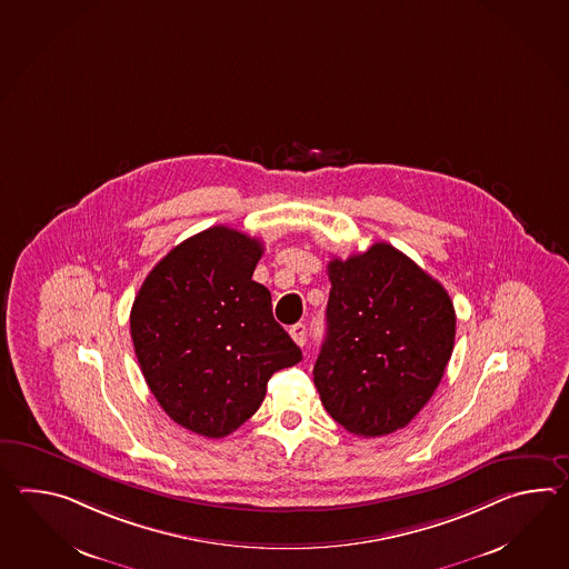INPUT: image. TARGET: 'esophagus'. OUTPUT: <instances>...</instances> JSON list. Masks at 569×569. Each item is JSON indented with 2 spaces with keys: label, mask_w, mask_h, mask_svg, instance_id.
I'll return each mask as SVG.
<instances>
[{
  "label": "esophagus",
  "mask_w": 569,
  "mask_h": 569,
  "mask_svg": "<svg viewBox=\"0 0 569 569\" xmlns=\"http://www.w3.org/2000/svg\"><path fill=\"white\" fill-rule=\"evenodd\" d=\"M290 337L293 339V342L296 345H300V347H303V342H306V325H302V322H298V325H293L290 329Z\"/></svg>",
  "instance_id": "esophagus-1"
}]
</instances>
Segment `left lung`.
I'll use <instances>...</instances> for the list:
<instances>
[{"label": "left lung", "mask_w": 569, "mask_h": 569, "mask_svg": "<svg viewBox=\"0 0 569 569\" xmlns=\"http://www.w3.org/2000/svg\"><path fill=\"white\" fill-rule=\"evenodd\" d=\"M329 279L327 339L315 366L322 405L359 437L405 429L453 353L449 293L388 242L332 259Z\"/></svg>", "instance_id": "obj_1"}]
</instances>
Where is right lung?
<instances>
[{"label": "right lung", "instance_id": "right-lung-1", "mask_svg": "<svg viewBox=\"0 0 569 569\" xmlns=\"http://www.w3.org/2000/svg\"><path fill=\"white\" fill-rule=\"evenodd\" d=\"M261 240L212 227L152 267L130 310V335L152 396L179 427L222 439L253 417L269 378L302 351L253 281Z\"/></svg>", "mask_w": 569, "mask_h": 569}]
</instances>
